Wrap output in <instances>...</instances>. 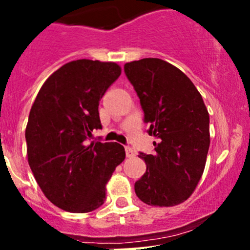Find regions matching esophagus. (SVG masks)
Instances as JSON below:
<instances>
[{
	"mask_svg": "<svg viewBox=\"0 0 250 250\" xmlns=\"http://www.w3.org/2000/svg\"><path fill=\"white\" fill-rule=\"evenodd\" d=\"M125 155H127V157H134L135 152L130 146H125Z\"/></svg>",
	"mask_w": 250,
	"mask_h": 250,
	"instance_id": "esophagus-1",
	"label": "esophagus"
}]
</instances>
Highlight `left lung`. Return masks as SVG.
<instances>
[{
    "mask_svg": "<svg viewBox=\"0 0 250 250\" xmlns=\"http://www.w3.org/2000/svg\"><path fill=\"white\" fill-rule=\"evenodd\" d=\"M125 74L140 99L148 135L157 138L153 155L139 153L146 172L135 193L148 206L183 203L202 176L210 144L202 95L183 71L157 58L127 62Z\"/></svg>",
    "mask_w": 250,
    "mask_h": 250,
    "instance_id": "8db88e82",
    "label": "left lung"
}]
</instances>
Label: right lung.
I'll list each match as a JSON object with an SVG mask.
<instances>
[{
  "label": "right lung",
  "instance_id": "1",
  "mask_svg": "<svg viewBox=\"0 0 250 250\" xmlns=\"http://www.w3.org/2000/svg\"><path fill=\"white\" fill-rule=\"evenodd\" d=\"M120 75L115 62H70L48 77L30 110L27 161L44 196L62 210L103 206L107 181L125 160L121 144L90 141L102 128L100 99Z\"/></svg>",
  "mask_w": 250,
  "mask_h": 250
}]
</instances>
